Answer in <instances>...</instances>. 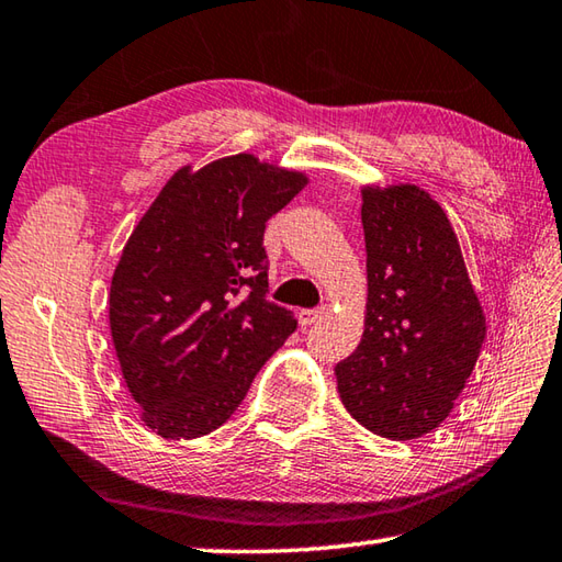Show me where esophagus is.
<instances>
[{
  "mask_svg": "<svg viewBox=\"0 0 562 562\" xmlns=\"http://www.w3.org/2000/svg\"><path fill=\"white\" fill-rule=\"evenodd\" d=\"M325 315H327L325 308H303V311H299V323L303 327L305 325H315V323H321Z\"/></svg>",
  "mask_w": 562,
  "mask_h": 562,
  "instance_id": "esophagus-1",
  "label": "esophagus"
}]
</instances>
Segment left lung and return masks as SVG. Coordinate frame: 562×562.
Wrapping results in <instances>:
<instances>
[{
  "label": "left lung",
  "mask_w": 562,
  "mask_h": 562,
  "mask_svg": "<svg viewBox=\"0 0 562 562\" xmlns=\"http://www.w3.org/2000/svg\"><path fill=\"white\" fill-rule=\"evenodd\" d=\"M367 315L337 362V391L367 430L413 440L450 416L477 364L486 321L442 207L411 183L364 186Z\"/></svg>",
  "instance_id": "obj_1"
}]
</instances>
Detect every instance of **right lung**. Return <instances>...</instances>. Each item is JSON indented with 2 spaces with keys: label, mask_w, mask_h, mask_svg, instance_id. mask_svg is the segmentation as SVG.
<instances>
[{
  "label": "right lung",
  "mask_w": 562,
  "mask_h": 562,
  "mask_svg": "<svg viewBox=\"0 0 562 562\" xmlns=\"http://www.w3.org/2000/svg\"><path fill=\"white\" fill-rule=\"evenodd\" d=\"M305 183L251 154L183 166L134 227L110 285V330L156 436L220 428L295 330L293 313L267 299L263 229Z\"/></svg>",
  "instance_id": "1"
}]
</instances>
